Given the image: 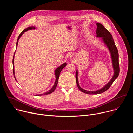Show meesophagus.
Returning <instances> with one entry per match:
<instances>
[{
  "mask_svg": "<svg viewBox=\"0 0 133 133\" xmlns=\"http://www.w3.org/2000/svg\"><path fill=\"white\" fill-rule=\"evenodd\" d=\"M74 57H75V56H74V55H71V56H70V59H71V60H74Z\"/></svg>",
  "mask_w": 133,
  "mask_h": 133,
  "instance_id": "obj_1",
  "label": "esophagus"
}]
</instances>
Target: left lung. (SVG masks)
<instances>
[{
    "instance_id": "1",
    "label": "left lung",
    "mask_w": 133,
    "mask_h": 133,
    "mask_svg": "<svg viewBox=\"0 0 133 133\" xmlns=\"http://www.w3.org/2000/svg\"><path fill=\"white\" fill-rule=\"evenodd\" d=\"M96 25L97 26L96 29L97 37H102V39L103 42L106 45V46H107V47L108 48L110 52L112 62V66L114 68V74L113 77L111 78V79L110 81V82L106 86H105L103 88L97 91H90L85 90L82 89L79 86L78 84V77H77L78 72H77V71H76V84L78 88L81 91L84 93L88 94H98L106 91L111 86L113 82H114L115 80L117 78L120 71L119 60H118V52L117 48L115 44L114 41L113 40L112 35L103 26L102 24L97 23H96Z\"/></svg>"
}]
</instances>
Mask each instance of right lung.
<instances>
[{"label":"right lung","instance_id":"1","mask_svg":"<svg viewBox=\"0 0 133 133\" xmlns=\"http://www.w3.org/2000/svg\"><path fill=\"white\" fill-rule=\"evenodd\" d=\"M35 27H28L27 28L24 29L20 34L18 36V39H17V43H16V45L17 46L18 45V41L19 40V39L20 38V37L22 36V35L24 33V32L28 30H30V29H35ZM14 55H15V53H14ZM14 56H13V59H12V64H13V74H15V71H14ZM67 65V64L66 63H64L63 64H62L61 66H59V67H58L57 68L56 70H55V75H56V81H55V84L54 85V86L52 87V88L48 91L45 92V93H44V94H40V95H37V96H41V95H47V94H50L51 92H52L56 89V86H57V83H58V79H59V75H60V73L62 71V70L63 69V68H64Z\"/></svg>","mask_w":133,"mask_h":133}]
</instances>
